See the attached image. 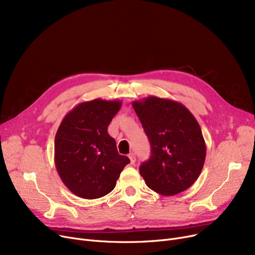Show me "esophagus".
<instances>
[{
  "instance_id": "34e87169",
  "label": "esophagus",
  "mask_w": 255,
  "mask_h": 255,
  "mask_svg": "<svg viewBox=\"0 0 255 255\" xmlns=\"http://www.w3.org/2000/svg\"><path fill=\"white\" fill-rule=\"evenodd\" d=\"M129 159H130V162H131V164H134L135 163V154L134 153H130L129 154Z\"/></svg>"
}]
</instances>
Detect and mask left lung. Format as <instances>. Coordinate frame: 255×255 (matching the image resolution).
<instances>
[{
  "label": "left lung",
  "instance_id": "left-lung-1",
  "mask_svg": "<svg viewBox=\"0 0 255 255\" xmlns=\"http://www.w3.org/2000/svg\"><path fill=\"white\" fill-rule=\"evenodd\" d=\"M151 143V156L139 172L150 189L175 195L188 189L200 175L206 143L194 116L182 103L149 96L133 101Z\"/></svg>",
  "mask_w": 255,
  "mask_h": 255
}]
</instances>
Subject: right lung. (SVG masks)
Returning a JSON list of instances; mask_svg holds the SVG:
<instances>
[{
  "label": "right lung",
  "instance_id": "add662e5",
  "mask_svg": "<svg viewBox=\"0 0 255 255\" xmlns=\"http://www.w3.org/2000/svg\"><path fill=\"white\" fill-rule=\"evenodd\" d=\"M119 100L94 99L77 104L65 116L55 138V164L73 194L94 199L114 190L121 171L130 162L120 155L107 133L120 111Z\"/></svg>",
  "mask_w": 255,
  "mask_h": 255
}]
</instances>
